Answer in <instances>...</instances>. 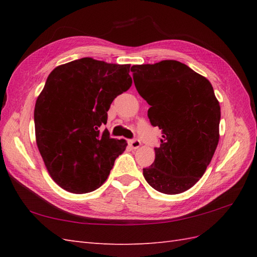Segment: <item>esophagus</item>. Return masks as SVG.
<instances>
[{"instance_id":"obj_1","label":"esophagus","mask_w":257,"mask_h":257,"mask_svg":"<svg viewBox=\"0 0 257 257\" xmlns=\"http://www.w3.org/2000/svg\"><path fill=\"white\" fill-rule=\"evenodd\" d=\"M129 145L133 149H138L139 147L141 146V141L139 139H133V140L129 141Z\"/></svg>"}]
</instances>
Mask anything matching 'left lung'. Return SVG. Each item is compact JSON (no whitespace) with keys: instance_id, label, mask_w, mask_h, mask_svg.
Instances as JSON below:
<instances>
[{"instance_id":"8db88e82","label":"left lung","mask_w":257,"mask_h":257,"mask_svg":"<svg viewBox=\"0 0 257 257\" xmlns=\"http://www.w3.org/2000/svg\"><path fill=\"white\" fill-rule=\"evenodd\" d=\"M132 72L139 95L151 106V124L162 130L144 177L161 193H182L199 181L214 155L220 103L210 81L178 61L134 65Z\"/></svg>"}]
</instances>
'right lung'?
I'll return each mask as SVG.
<instances>
[{
  "instance_id": "right-lung-1",
  "label": "right lung",
  "mask_w": 257,
  "mask_h": 257,
  "mask_svg": "<svg viewBox=\"0 0 257 257\" xmlns=\"http://www.w3.org/2000/svg\"><path fill=\"white\" fill-rule=\"evenodd\" d=\"M129 70L84 57L48 75L35 103L36 144L50 176L68 192L99 188L127 147L100 127L112 100L132 86Z\"/></svg>"
}]
</instances>
